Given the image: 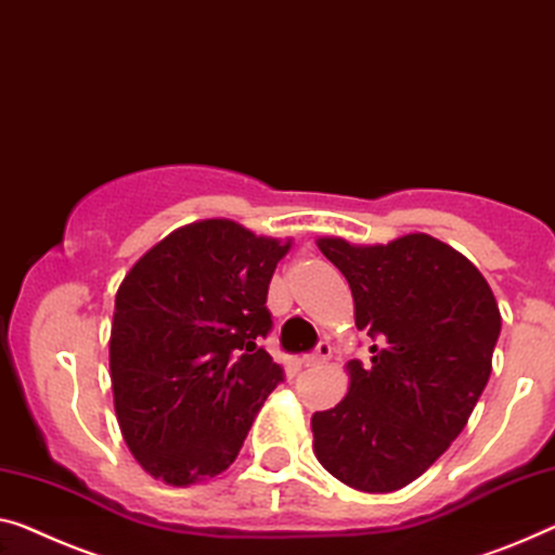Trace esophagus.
<instances>
[{
  "instance_id": "obj_1",
  "label": "esophagus",
  "mask_w": 555,
  "mask_h": 555,
  "mask_svg": "<svg viewBox=\"0 0 555 555\" xmlns=\"http://www.w3.org/2000/svg\"><path fill=\"white\" fill-rule=\"evenodd\" d=\"M331 359V346L321 341L317 346V351L309 353V357L304 359V366H324V363Z\"/></svg>"
}]
</instances>
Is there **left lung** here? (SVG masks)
I'll list each match as a JSON object with an SVG mask.
<instances>
[{"mask_svg": "<svg viewBox=\"0 0 555 555\" xmlns=\"http://www.w3.org/2000/svg\"><path fill=\"white\" fill-rule=\"evenodd\" d=\"M349 281L371 363H346L349 393L311 416L313 453L338 481L391 493L449 449L491 376L501 311L466 256L428 234L388 244L319 236Z\"/></svg>", "mask_w": 555, "mask_h": 555, "instance_id": "obj_1", "label": "left lung"}]
</instances>
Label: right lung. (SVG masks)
<instances>
[{"mask_svg": "<svg viewBox=\"0 0 555 555\" xmlns=\"http://www.w3.org/2000/svg\"><path fill=\"white\" fill-rule=\"evenodd\" d=\"M292 238L202 219L154 244L119 284L109 336L114 411L131 456L167 486L219 476L284 378L256 341Z\"/></svg>", "mask_w": 555, "mask_h": 555, "instance_id": "obj_1", "label": "right lung"}]
</instances>
